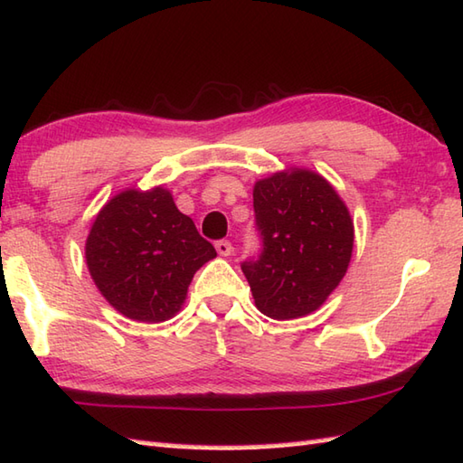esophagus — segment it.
I'll use <instances>...</instances> for the list:
<instances>
[{
  "label": "esophagus",
  "instance_id": "obj_1",
  "mask_svg": "<svg viewBox=\"0 0 463 463\" xmlns=\"http://www.w3.org/2000/svg\"><path fill=\"white\" fill-rule=\"evenodd\" d=\"M214 247H216V250H218V255H222V257H229V255L232 253V245H231V241H224V239H221V241H216V242H214Z\"/></svg>",
  "mask_w": 463,
  "mask_h": 463
}]
</instances>
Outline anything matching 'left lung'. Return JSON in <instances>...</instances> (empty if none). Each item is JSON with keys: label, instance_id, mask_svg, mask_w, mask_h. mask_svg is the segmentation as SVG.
<instances>
[{"label": "left lung", "instance_id": "1", "mask_svg": "<svg viewBox=\"0 0 463 463\" xmlns=\"http://www.w3.org/2000/svg\"><path fill=\"white\" fill-rule=\"evenodd\" d=\"M253 208L260 253L241 269L257 307L273 319L316 312L346 275L354 245L348 208L307 170L259 180Z\"/></svg>", "mask_w": 463, "mask_h": 463}]
</instances>
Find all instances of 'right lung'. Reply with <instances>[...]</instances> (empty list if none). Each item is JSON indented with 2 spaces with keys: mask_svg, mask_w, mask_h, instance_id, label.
Wrapping results in <instances>:
<instances>
[{
  "mask_svg": "<svg viewBox=\"0 0 463 463\" xmlns=\"http://www.w3.org/2000/svg\"><path fill=\"white\" fill-rule=\"evenodd\" d=\"M216 257L167 190H128L107 203L87 239V265L117 312L165 322L182 307L200 267Z\"/></svg>",
  "mask_w": 463,
  "mask_h": 463,
  "instance_id": "obj_1",
  "label": "right lung"
}]
</instances>
